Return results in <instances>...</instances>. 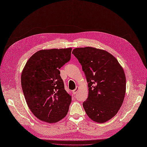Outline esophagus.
<instances>
[{"instance_id": "34e87169", "label": "esophagus", "mask_w": 147, "mask_h": 147, "mask_svg": "<svg viewBox=\"0 0 147 147\" xmlns=\"http://www.w3.org/2000/svg\"><path fill=\"white\" fill-rule=\"evenodd\" d=\"M78 89H79V88L78 87H76V88L74 90H73V93L74 94H76V93L77 92V91H78Z\"/></svg>"}]
</instances>
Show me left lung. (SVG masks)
Segmentation results:
<instances>
[{
  "instance_id": "obj_1",
  "label": "left lung",
  "mask_w": 147,
  "mask_h": 147,
  "mask_svg": "<svg viewBox=\"0 0 147 147\" xmlns=\"http://www.w3.org/2000/svg\"><path fill=\"white\" fill-rule=\"evenodd\" d=\"M73 55L82 66L88 87L83 105L87 115L103 123L116 115L123 102L126 79L118 60L107 51L91 47L76 48Z\"/></svg>"
}]
</instances>
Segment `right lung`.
Listing matches in <instances>:
<instances>
[{
    "label": "right lung",
    "instance_id": "add662e5",
    "mask_svg": "<svg viewBox=\"0 0 147 147\" xmlns=\"http://www.w3.org/2000/svg\"><path fill=\"white\" fill-rule=\"evenodd\" d=\"M71 48L37 51L21 75L23 92L32 113L42 121L54 123L67 115L71 96L64 89L59 69L71 58Z\"/></svg>",
    "mask_w": 147,
    "mask_h": 147
}]
</instances>
